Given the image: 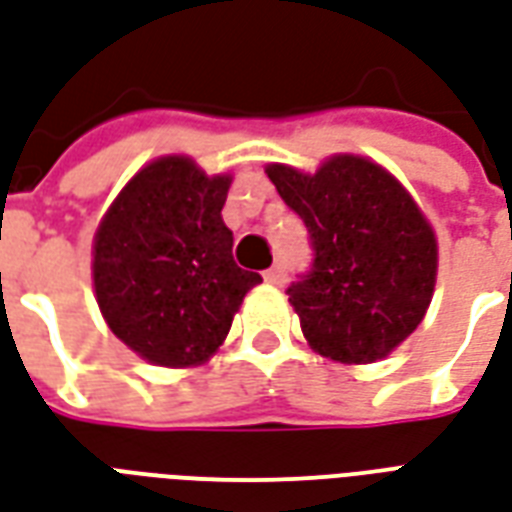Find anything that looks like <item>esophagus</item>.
<instances>
[{
  "instance_id": "esophagus-1",
  "label": "esophagus",
  "mask_w": 512,
  "mask_h": 512,
  "mask_svg": "<svg viewBox=\"0 0 512 512\" xmlns=\"http://www.w3.org/2000/svg\"><path fill=\"white\" fill-rule=\"evenodd\" d=\"M266 282H268V285H285V282H287L285 263H276V266L268 268V271H266Z\"/></svg>"
}]
</instances>
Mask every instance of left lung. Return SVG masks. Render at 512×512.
<instances>
[{
    "label": "left lung",
    "mask_w": 512,
    "mask_h": 512,
    "mask_svg": "<svg viewBox=\"0 0 512 512\" xmlns=\"http://www.w3.org/2000/svg\"><path fill=\"white\" fill-rule=\"evenodd\" d=\"M266 173L312 241V268L287 287L306 342L339 363L385 358L418 328L437 282V238L418 203L352 154L312 176L287 165Z\"/></svg>",
    "instance_id": "obj_1"
}]
</instances>
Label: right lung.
I'll use <instances>...</instances> for the list:
<instances>
[{
  "label": "right lung",
  "mask_w": 512,
  "mask_h": 512,
  "mask_svg": "<svg viewBox=\"0 0 512 512\" xmlns=\"http://www.w3.org/2000/svg\"><path fill=\"white\" fill-rule=\"evenodd\" d=\"M230 176L162 157L132 176L94 236V293L111 331L157 366H195L225 342L263 279L233 260Z\"/></svg>",
  "instance_id": "right-lung-1"
}]
</instances>
